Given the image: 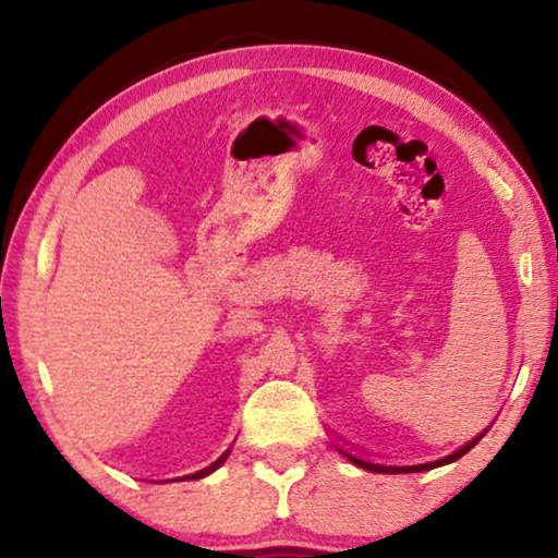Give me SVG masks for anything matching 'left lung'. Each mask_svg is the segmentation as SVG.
Segmentation results:
<instances>
[{"label":"left lung","instance_id":"left-lung-1","mask_svg":"<svg viewBox=\"0 0 558 558\" xmlns=\"http://www.w3.org/2000/svg\"><path fill=\"white\" fill-rule=\"evenodd\" d=\"M487 433V430H485ZM485 433H480V436H475L472 440H468L465 446L462 448H458L456 452H450V456H446V458H440V460H433V462H418V465H381V462H369V460H364V458H356V456H352V452H344V456L354 462V465H359V468H364V470H369V472H386V475H403V472H426V470H433V468H440V465H448V462H456L458 458H462L465 456V452L470 450V448H475L477 442H480V438L485 436Z\"/></svg>","mask_w":558,"mask_h":558}]
</instances>
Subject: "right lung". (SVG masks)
<instances>
[{
    "mask_svg": "<svg viewBox=\"0 0 558 558\" xmlns=\"http://www.w3.org/2000/svg\"><path fill=\"white\" fill-rule=\"evenodd\" d=\"M226 458H229V452H223V456H221L219 460H216V462H211V465H209V468H204V470H199V472H192V475H184L182 480H199V477H206V475H211V472H214L216 468H221V462H223Z\"/></svg>",
    "mask_w": 558,
    "mask_h": 558,
    "instance_id": "obj_1",
    "label": "right lung"
}]
</instances>
